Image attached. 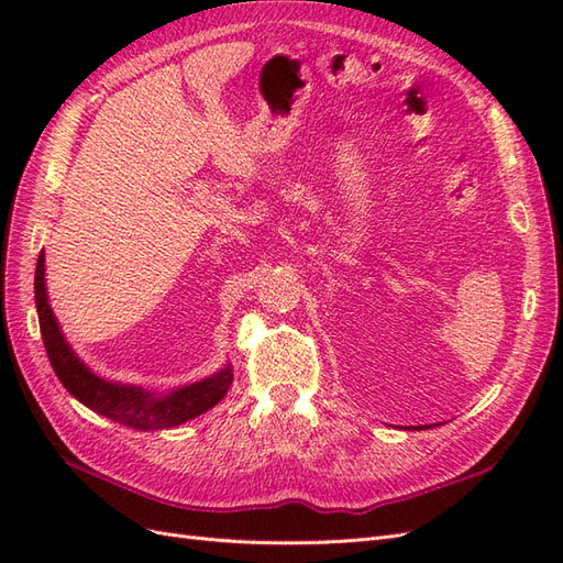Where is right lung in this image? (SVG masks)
Masks as SVG:
<instances>
[{
  "instance_id": "right-lung-1",
  "label": "right lung",
  "mask_w": 563,
  "mask_h": 563,
  "mask_svg": "<svg viewBox=\"0 0 563 563\" xmlns=\"http://www.w3.org/2000/svg\"><path fill=\"white\" fill-rule=\"evenodd\" d=\"M44 275L46 267L42 251L35 269V305L48 362L54 366L63 387L98 416H106L119 424H124V428L143 432L168 430L207 413L209 408H213L228 395L232 385L230 364L218 368L209 378L174 387L172 391H155L139 385L100 378L98 373H93L79 360L77 352L65 340L60 323L54 310H51Z\"/></svg>"
}]
</instances>
